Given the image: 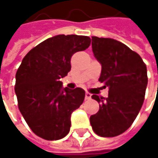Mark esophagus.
Listing matches in <instances>:
<instances>
[{"label":"esophagus","instance_id":"1","mask_svg":"<svg viewBox=\"0 0 158 158\" xmlns=\"http://www.w3.org/2000/svg\"><path fill=\"white\" fill-rule=\"evenodd\" d=\"M85 99H86V100L91 99V94H90L89 92H86V93H85Z\"/></svg>","mask_w":158,"mask_h":158}]
</instances>
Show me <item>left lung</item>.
Wrapping results in <instances>:
<instances>
[{"instance_id":"8db88e82","label":"left lung","mask_w":158,"mask_h":158,"mask_svg":"<svg viewBox=\"0 0 158 158\" xmlns=\"http://www.w3.org/2000/svg\"><path fill=\"white\" fill-rule=\"evenodd\" d=\"M92 51L102 65L99 80L109 88L107 98L92 95L100 110L90 116L94 133L113 137L124 133L141 110L147 85L146 66L141 56L111 38L92 36Z\"/></svg>"}]
</instances>
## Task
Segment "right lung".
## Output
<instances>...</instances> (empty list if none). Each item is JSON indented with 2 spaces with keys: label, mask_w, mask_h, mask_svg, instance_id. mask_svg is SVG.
<instances>
[{
  "label": "right lung",
  "mask_w": 158,
  "mask_h": 158,
  "mask_svg": "<svg viewBox=\"0 0 158 158\" xmlns=\"http://www.w3.org/2000/svg\"><path fill=\"white\" fill-rule=\"evenodd\" d=\"M90 38L58 35L43 41L23 57L15 75L18 108L31 130L46 140L65 137L70 129V116L82 104L81 88L62 87L60 79L71 69L73 54L89 47Z\"/></svg>",
  "instance_id": "obj_1"
}]
</instances>
